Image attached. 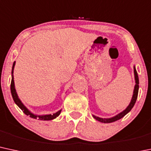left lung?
Returning a JSON list of instances; mask_svg holds the SVG:
<instances>
[{
    "label": "left lung",
    "instance_id": "left-lung-1",
    "mask_svg": "<svg viewBox=\"0 0 151 151\" xmlns=\"http://www.w3.org/2000/svg\"><path fill=\"white\" fill-rule=\"evenodd\" d=\"M134 75H135V87H134L133 94H132V100L130 101L129 105L126 107V109L124 110L122 112H120L119 114H117V115L114 116V117H110V118H102V117H99L95 115H93V117L95 119V120H98V121H100L101 122H103V123H110V122L117 121V120L121 119L122 117H123L125 115H127V114L132 110V108L133 107L134 105H135V102H136L137 94H138V89H139V79H138V76H137V73L135 66H134Z\"/></svg>",
    "mask_w": 151,
    "mask_h": 151
}]
</instances>
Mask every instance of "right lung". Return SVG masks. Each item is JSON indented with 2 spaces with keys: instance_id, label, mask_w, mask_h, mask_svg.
I'll list each match as a JSON object with an SVG mask.
<instances>
[{
  "instance_id": "obj_1",
  "label": "right lung",
  "mask_w": 151,
  "mask_h": 151,
  "mask_svg": "<svg viewBox=\"0 0 151 151\" xmlns=\"http://www.w3.org/2000/svg\"><path fill=\"white\" fill-rule=\"evenodd\" d=\"M15 64H16V62H14V64H13L12 67V72H11V77H12V79H11V94H12L13 99H14L15 103L16 104L20 109L26 114V115L29 116V117H32V118L34 119H38V120H51L55 119L56 117H58L61 113V111L62 110H59L58 112H56V113H54L53 115L51 114H49V115H35V114L32 113L31 111L27 109V107L25 106L24 104L22 103L21 100L19 98V96H18L17 92H16V89H15V84H14V69L15 67Z\"/></svg>"
}]
</instances>
